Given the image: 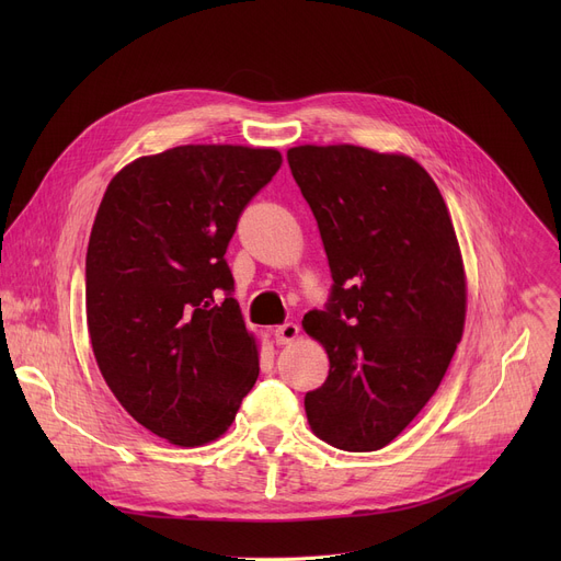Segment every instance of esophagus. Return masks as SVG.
I'll return each mask as SVG.
<instances>
[{"label": "esophagus", "mask_w": 561, "mask_h": 561, "mask_svg": "<svg viewBox=\"0 0 561 561\" xmlns=\"http://www.w3.org/2000/svg\"><path fill=\"white\" fill-rule=\"evenodd\" d=\"M298 332H300V328L296 325V322H284V325L275 328V341H277L279 345L290 343V341H296Z\"/></svg>", "instance_id": "obj_1"}]
</instances>
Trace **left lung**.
<instances>
[{"instance_id": "1", "label": "left lung", "mask_w": 561, "mask_h": 561, "mask_svg": "<svg viewBox=\"0 0 561 561\" xmlns=\"http://www.w3.org/2000/svg\"><path fill=\"white\" fill-rule=\"evenodd\" d=\"M286 159L334 279L325 309L302 320L330 355L307 419L339 450H379L419 416L461 341L466 282L448 206L409 157L300 145Z\"/></svg>"}]
</instances>
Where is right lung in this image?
Segmentation results:
<instances>
[{"mask_svg": "<svg viewBox=\"0 0 561 561\" xmlns=\"http://www.w3.org/2000/svg\"><path fill=\"white\" fill-rule=\"evenodd\" d=\"M277 150L184 145L117 172L85 252V318L102 377L174 446L231 425L259 375L225 252Z\"/></svg>", "mask_w": 561, "mask_h": 561, "instance_id": "right-lung-1", "label": "right lung"}]
</instances>
